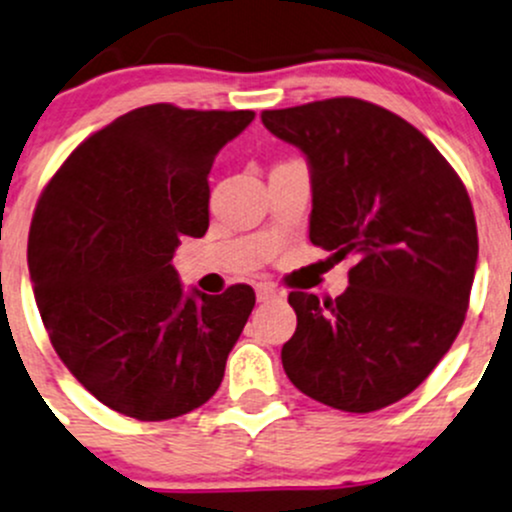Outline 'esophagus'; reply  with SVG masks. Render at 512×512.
<instances>
[{
  "label": "esophagus",
  "mask_w": 512,
  "mask_h": 512,
  "mask_svg": "<svg viewBox=\"0 0 512 512\" xmlns=\"http://www.w3.org/2000/svg\"><path fill=\"white\" fill-rule=\"evenodd\" d=\"M255 292H257V301H274L282 297V292H279L272 282H260L255 287Z\"/></svg>",
  "instance_id": "esophagus-1"
}]
</instances>
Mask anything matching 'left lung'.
Instances as JSON below:
<instances>
[{"label":"left lung","instance_id":"obj_1","mask_svg":"<svg viewBox=\"0 0 512 512\" xmlns=\"http://www.w3.org/2000/svg\"><path fill=\"white\" fill-rule=\"evenodd\" d=\"M262 125L309 161L311 242L355 257L341 297L289 294L284 373L333 410H383L427 380L464 326L478 260L469 193L417 127L373 102L265 110Z\"/></svg>","mask_w":512,"mask_h":512}]
</instances>
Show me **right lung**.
Wrapping results in <instances>:
<instances>
[{
	"mask_svg": "<svg viewBox=\"0 0 512 512\" xmlns=\"http://www.w3.org/2000/svg\"><path fill=\"white\" fill-rule=\"evenodd\" d=\"M252 110L137 107L90 134L36 203L34 297L58 358L102 405L161 422L220 387L255 292H184L174 252L208 230L215 154Z\"/></svg>",
	"mask_w": 512,
	"mask_h": 512,
	"instance_id": "1",
	"label": "right lung"
}]
</instances>
